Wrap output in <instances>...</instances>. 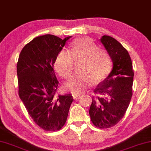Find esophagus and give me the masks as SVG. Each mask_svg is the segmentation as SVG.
Listing matches in <instances>:
<instances>
[{
	"instance_id": "esophagus-1",
	"label": "esophagus",
	"mask_w": 151,
	"mask_h": 151,
	"mask_svg": "<svg viewBox=\"0 0 151 151\" xmlns=\"http://www.w3.org/2000/svg\"><path fill=\"white\" fill-rule=\"evenodd\" d=\"M72 96H73V98L74 99H77L80 96H81V94H75V93H74V94H72Z\"/></svg>"
}]
</instances>
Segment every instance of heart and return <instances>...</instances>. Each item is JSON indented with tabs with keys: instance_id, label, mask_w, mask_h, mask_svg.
Returning <instances> with one entry per match:
<instances>
[{
	"instance_id": "obj_1",
	"label": "heart",
	"mask_w": 151,
	"mask_h": 151,
	"mask_svg": "<svg viewBox=\"0 0 151 151\" xmlns=\"http://www.w3.org/2000/svg\"><path fill=\"white\" fill-rule=\"evenodd\" d=\"M74 61L78 62L79 72L65 83V88L72 93L85 91L92 83L104 81L111 69L110 56L105 50L98 48L91 39L79 38L72 42L70 52L62 50L55 61V69L60 77L68 78L73 69Z\"/></svg>"
}]
</instances>
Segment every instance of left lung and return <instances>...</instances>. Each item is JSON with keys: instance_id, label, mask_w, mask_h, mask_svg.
Masks as SVG:
<instances>
[{"instance_id": "obj_1", "label": "left lung", "mask_w": 151, "mask_h": 151, "mask_svg": "<svg viewBox=\"0 0 151 151\" xmlns=\"http://www.w3.org/2000/svg\"><path fill=\"white\" fill-rule=\"evenodd\" d=\"M100 41L111 58L113 67L106 79L94 90L89 114L96 127L115 126L125 114L132 95L134 72L127 50L115 39L104 35Z\"/></svg>"}]
</instances>
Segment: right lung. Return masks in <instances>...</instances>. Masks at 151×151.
<instances>
[{"label":"right lung","mask_w":151,"mask_h":151,"mask_svg":"<svg viewBox=\"0 0 151 151\" xmlns=\"http://www.w3.org/2000/svg\"><path fill=\"white\" fill-rule=\"evenodd\" d=\"M71 37H36L24 46L17 63L20 99L34 122L47 131L63 127L73 101L70 94L56 95L59 81L53 68L57 55Z\"/></svg>","instance_id":"add662e5"}]
</instances>
